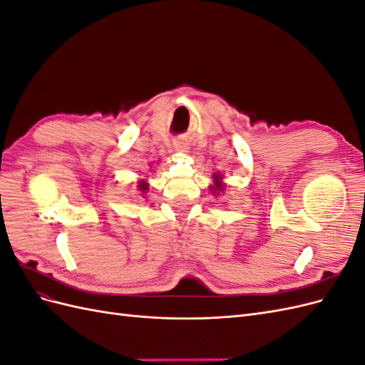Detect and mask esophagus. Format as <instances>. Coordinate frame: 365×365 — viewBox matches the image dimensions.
I'll return each mask as SVG.
<instances>
[{"mask_svg":"<svg viewBox=\"0 0 365 365\" xmlns=\"http://www.w3.org/2000/svg\"><path fill=\"white\" fill-rule=\"evenodd\" d=\"M175 150L185 153V152H189V145H187L185 141H176L175 143Z\"/></svg>","mask_w":365,"mask_h":365,"instance_id":"34e87169","label":"esophagus"}]
</instances>
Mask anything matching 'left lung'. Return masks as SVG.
Segmentation results:
<instances>
[{
    "mask_svg": "<svg viewBox=\"0 0 365 365\" xmlns=\"http://www.w3.org/2000/svg\"><path fill=\"white\" fill-rule=\"evenodd\" d=\"M225 189V184L222 182V175L215 173L213 175V184L210 185V190H212L213 195H219L220 192H224Z\"/></svg>",
    "mask_w": 365,
    "mask_h": 365,
    "instance_id": "obj_1",
    "label": "left lung"
}]
</instances>
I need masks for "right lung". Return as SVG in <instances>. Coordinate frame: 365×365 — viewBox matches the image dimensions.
<instances>
[{"mask_svg":"<svg viewBox=\"0 0 365 365\" xmlns=\"http://www.w3.org/2000/svg\"><path fill=\"white\" fill-rule=\"evenodd\" d=\"M148 189H149V184H148L145 180H141V181L138 182V190L145 193Z\"/></svg>","mask_w":365,"mask_h":365,"instance_id":"add662e5","label":"right lung"}]
</instances>
